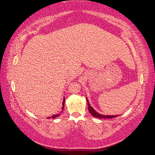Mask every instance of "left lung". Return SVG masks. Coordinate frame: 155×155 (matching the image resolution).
Here are the masks:
<instances>
[{
  "label": "left lung",
  "instance_id": "left-lung-1",
  "mask_svg": "<svg viewBox=\"0 0 155 155\" xmlns=\"http://www.w3.org/2000/svg\"><path fill=\"white\" fill-rule=\"evenodd\" d=\"M87 101L88 103V111H89L90 113L93 116L97 118H100V119H110V118H114L117 117L118 115H101V114H99L98 113L96 112V111L93 109L92 107H91L89 102L87 98Z\"/></svg>",
  "mask_w": 155,
  "mask_h": 155
}]
</instances>
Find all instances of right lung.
I'll list each match as a JSON object with an SVG mask.
<instances>
[{"instance_id": "right-lung-1", "label": "right lung", "mask_w": 155, "mask_h": 155, "mask_svg": "<svg viewBox=\"0 0 155 155\" xmlns=\"http://www.w3.org/2000/svg\"><path fill=\"white\" fill-rule=\"evenodd\" d=\"M64 101H65V98L64 97V100H63V103H62V110L64 108ZM59 115H60V114H56V115H54L53 116H51V117L52 118H55V117H58ZM47 118L49 119V118H51V117H47Z\"/></svg>"}]
</instances>
